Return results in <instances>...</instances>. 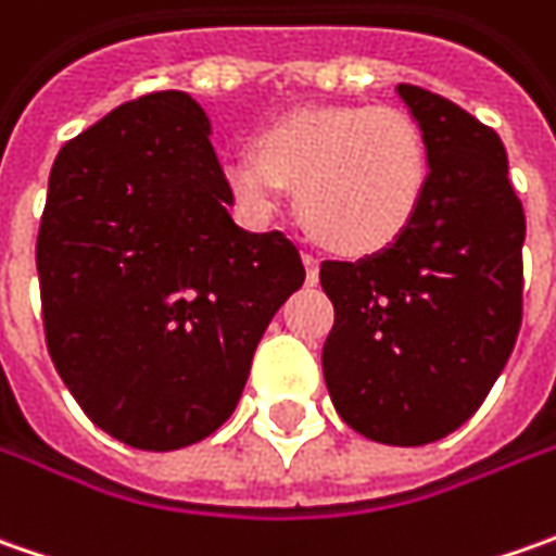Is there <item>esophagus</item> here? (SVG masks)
Masks as SVG:
<instances>
[{"instance_id":"1","label":"esophagus","mask_w":556,"mask_h":556,"mask_svg":"<svg viewBox=\"0 0 556 556\" xmlns=\"http://www.w3.org/2000/svg\"><path fill=\"white\" fill-rule=\"evenodd\" d=\"M303 266H306V281L318 285V260L312 253H303Z\"/></svg>"}]
</instances>
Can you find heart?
<instances>
[{"label":"heart","mask_w":556,"mask_h":556,"mask_svg":"<svg viewBox=\"0 0 556 556\" xmlns=\"http://www.w3.org/2000/svg\"><path fill=\"white\" fill-rule=\"evenodd\" d=\"M223 179L250 216L268 219L300 188V219L315 241L365 256L415 223L430 185V151L399 108H296L260 129L256 148L223 157Z\"/></svg>","instance_id":"1"}]
</instances>
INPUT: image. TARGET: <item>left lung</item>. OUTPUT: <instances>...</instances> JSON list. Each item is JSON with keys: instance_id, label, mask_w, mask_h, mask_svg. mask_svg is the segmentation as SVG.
Instances as JSON below:
<instances>
[{"instance_id": "1", "label": "left lung", "mask_w": 556, "mask_h": 556, "mask_svg": "<svg viewBox=\"0 0 556 556\" xmlns=\"http://www.w3.org/2000/svg\"><path fill=\"white\" fill-rule=\"evenodd\" d=\"M395 92L424 129L430 185L393 244L321 263L333 303L321 368L355 433L427 445L480 408L514 353L526 216L495 129L437 92L405 83Z\"/></svg>"}]
</instances>
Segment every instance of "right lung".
I'll return each mask as SVG.
<instances>
[{
  "label": "right lung",
  "mask_w": 556,
  "mask_h": 556,
  "mask_svg": "<svg viewBox=\"0 0 556 556\" xmlns=\"http://www.w3.org/2000/svg\"><path fill=\"white\" fill-rule=\"evenodd\" d=\"M188 92L119 104L54 157L36 241L46 343L92 424L141 452L231 417L271 315L306 268L250 235Z\"/></svg>",
  "instance_id": "right-lung-1"
}]
</instances>
